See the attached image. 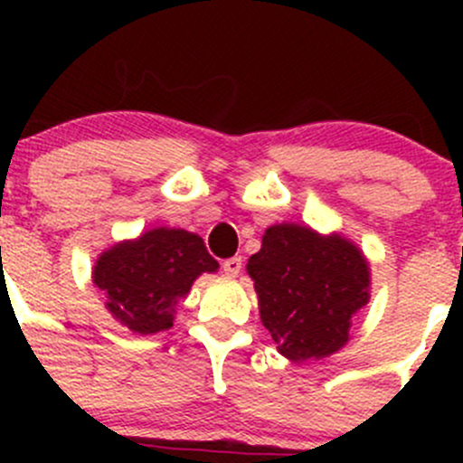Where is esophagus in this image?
Returning <instances> with one entry per match:
<instances>
[{
	"mask_svg": "<svg viewBox=\"0 0 463 463\" xmlns=\"http://www.w3.org/2000/svg\"><path fill=\"white\" fill-rule=\"evenodd\" d=\"M223 273L231 275V278H237L241 273V258H231L223 261Z\"/></svg>",
	"mask_w": 463,
	"mask_h": 463,
	"instance_id": "1",
	"label": "esophagus"
}]
</instances>
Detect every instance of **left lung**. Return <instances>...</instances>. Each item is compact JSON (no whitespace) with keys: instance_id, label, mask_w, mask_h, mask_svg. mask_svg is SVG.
Here are the masks:
<instances>
[{"instance_id":"left-lung-1","label":"left lung","mask_w":463,"mask_h":463,"mask_svg":"<svg viewBox=\"0 0 463 463\" xmlns=\"http://www.w3.org/2000/svg\"><path fill=\"white\" fill-rule=\"evenodd\" d=\"M261 325L293 363L318 361L352 338V318L370 302V261L347 237L275 223L246 264Z\"/></svg>"}]
</instances>
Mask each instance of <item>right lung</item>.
<instances>
[{
    "label": "right lung",
    "instance_id": "1",
    "mask_svg": "<svg viewBox=\"0 0 463 463\" xmlns=\"http://www.w3.org/2000/svg\"><path fill=\"white\" fill-rule=\"evenodd\" d=\"M203 240L184 228H149L98 255L93 284L111 318L134 334H158L175 322L179 302L202 273H217Z\"/></svg>",
    "mask_w": 463,
    "mask_h": 463
}]
</instances>
